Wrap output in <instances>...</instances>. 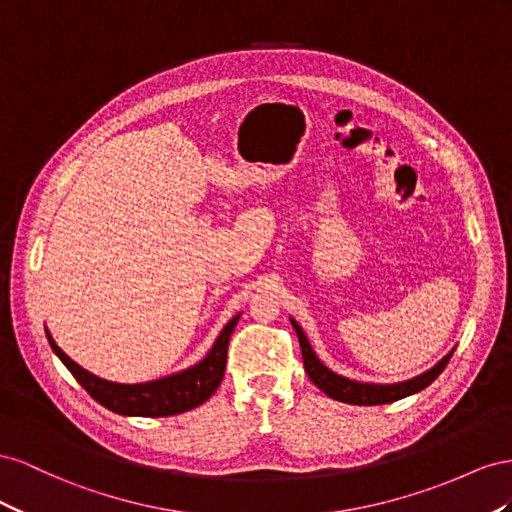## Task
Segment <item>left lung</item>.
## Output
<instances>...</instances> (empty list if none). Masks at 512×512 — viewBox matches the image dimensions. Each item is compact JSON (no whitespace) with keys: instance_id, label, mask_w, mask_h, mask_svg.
<instances>
[{"instance_id":"obj_1","label":"left lung","mask_w":512,"mask_h":512,"mask_svg":"<svg viewBox=\"0 0 512 512\" xmlns=\"http://www.w3.org/2000/svg\"><path fill=\"white\" fill-rule=\"evenodd\" d=\"M291 326H294V330L298 334L302 360H304V371L311 377V382L321 392H326L330 399L349 403V405H384V403L399 401L403 397H410V394H416L422 388H427L431 382H435V377L446 369V364L452 356V352H450L427 373H422L414 379H407V382H401V384H386V386L384 384H360V382H354V379H347V377L332 373L328 367H324V364L319 362V358L311 349L306 334L296 324V319H291Z\"/></svg>"}]
</instances>
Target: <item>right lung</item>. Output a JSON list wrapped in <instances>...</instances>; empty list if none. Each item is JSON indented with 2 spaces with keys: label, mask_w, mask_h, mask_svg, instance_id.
Returning a JSON list of instances; mask_svg holds the SVG:
<instances>
[{
  "label": "right lung",
  "mask_w": 512,
  "mask_h": 512,
  "mask_svg": "<svg viewBox=\"0 0 512 512\" xmlns=\"http://www.w3.org/2000/svg\"><path fill=\"white\" fill-rule=\"evenodd\" d=\"M240 313L231 317L229 324L218 334L208 356L195 367L173 373L163 379H154V382L145 384H115L100 379L94 373L85 371L75 360H70L60 347L55 345L51 334L47 330V339L53 352L57 354L72 377L90 392V397L96 399L107 410L122 414V416H173L193 410V407L206 403L216 388L221 386L227 364V347L231 332L236 328Z\"/></svg>",
  "instance_id": "add662e5"
}]
</instances>
